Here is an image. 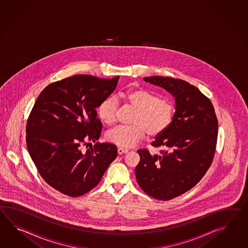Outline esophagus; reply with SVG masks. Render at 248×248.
I'll return each instance as SVG.
<instances>
[{"label":"esophagus","instance_id":"esophagus-1","mask_svg":"<svg viewBox=\"0 0 248 248\" xmlns=\"http://www.w3.org/2000/svg\"><path fill=\"white\" fill-rule=\"evenodd\" d=\"M128 153V150L127 149H124V148H118V153L121 155V154H123V153Z\"/></svg>","mask_w":248,"mask_h":248}]
</instances>
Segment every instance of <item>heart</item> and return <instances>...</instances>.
Masks as SVG:
<instances>
[{"mask_svg": "<svg viewBox=\"0 0 248 248\" xmlns=\"http://www.w3.org/2000/svg\"><path fill=\"white\" fill-rule=\"evenodd\" d=\"M122 96L133 106L137 113L133 125L118 126L107 134L108 141L122 147L137 145L145 137H157L166 131L173 122L174 104L168 99H160L158 95L143 90H133L122 93ZM118 99L110 95L101 102L97 108L98 117L107 125L116 120Z\"/></svg>", "mask_w": 248, "mask_h": 248, "instance_id": "b5f03b06", "label": "heart"}]
</instances>
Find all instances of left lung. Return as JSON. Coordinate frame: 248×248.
I'll use <instances>...</instances> for the list:
<instances>
[{
    "mask_svg": "<svg viewBox=\"0 0 248 248\" xmlns=\"http://www.w3.org/2000/svg\"><path fill=\"white\" fill-rule=\"evenodd\" d=\"M143 80L167 90L174 97L175 111L169 128L157 136L152 155L137 151V184L148 195L169 201L194 187L210 168L216 152L218 122L211 101L198 88L180 79L162 76Z\"/></svg>",
    "mask_w": 248,
    "mask_h": 248,
    "instance_id": "8db88e82",
    "label": "left lung"
}]
</instances>
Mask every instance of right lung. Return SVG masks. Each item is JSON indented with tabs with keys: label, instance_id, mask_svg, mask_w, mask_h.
I'll return each instance as SVG.
<instances>
[{
	"label": "right lung",
	"instance_id": "obj_1",
	"mask_svg": "<svg viewBox=\"0 0 248 248\" xmlns=\"http://www.w3.org/2000/svg\"><path fill=\"white\" fill-rule=\"evenodd\" d=\"M119 78L74 75L48 85L35 101L27 121V149L44 181L64 195L89 192L116 158L112 143L95 142L86 152L81 145L99 139L95 108L116 89Z\"/></svg>",
	"mask_w": 248,
	"mask_h": 248
}]
</instances>
